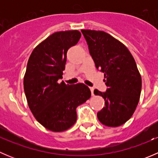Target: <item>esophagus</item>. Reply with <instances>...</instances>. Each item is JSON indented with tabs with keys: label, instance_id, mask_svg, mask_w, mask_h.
I'll use <instances>...</instances> for the list:
<instances>
[{
	"label": "esophagus",
	"instance_id": "1",
	"mask_svg": "<svg viewBox=\"0 0 158 158\" xmlns=\"http://www.w3.org/2000/svg\"><path fill=\"white\" fill-rule=\"evenodd\" d=\"M89 89H90V91H91V93H92V95H94V88H92V87H89Z\"/></svg>",
	"mask_w": 158,
	"mask_h": 158
}]
</instances>
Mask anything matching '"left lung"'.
Returning <instances> with one entry per match:
<instances>
[{"instance_id":"obj_1","label":"left lung","mask_w":158,"mask_h":158,"mask_svg":"<svg viewBox=\"0 0 158 158\" xmlns=\"http://www.w3.org/2000/svg\"><path fill=\"white\" fill-rule=\"evenodd\" d=\"M89 46L97 69L104 73L106 92L94 94L105 100V107L97 113L102 125L118 127L131 118L140 99L141 77L128 48L112 36L101 30H81Z\"/></svg>"}]
</instances>
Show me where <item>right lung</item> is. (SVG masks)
<instances>
[{
  "label": "right lung",
  "mask_w": 158,
  "mask_h": 158,
  "mask_svg": "<svg viewBox=\"0 0 158 158\" xmlns=\"http://www.w3.org/2000/svg\"><path fill=\"white\" fill-rule=\"evenodd\" d=\"M81 37L78 30L56 32L33 50L23 78L28 106L35 118L44 128L61 132L76 122V108L91 97L83 83H59L63 78L66 52Z\"/></svg>",
  "instance_id": "right-lung-1"
}]
</instances>
